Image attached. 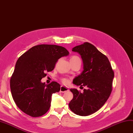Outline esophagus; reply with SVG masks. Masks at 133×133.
I'll use <instances>...</instances> for the list:
<instances>
[{
    "label": "esophagus",
    "instance_id": "34e87169",
    "mask_svg": "<svg viewBox=\"0 0 133 133\" xmlns=\"http://www.w3.org/2000/svg\"><path fill=\"white\" fill-rule=\"evenodd\" d=\"M68 90H69V89L67 87L64 86H61V88H60V92H65L66 91H68Z\"/></svg>",
    "mask_w": 133,
    "mask_h": 133
}]
</instances>
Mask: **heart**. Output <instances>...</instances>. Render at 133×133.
<instances>
[{
	"instance_id": "1",
	"label": "heart",
	"mask_w": 133,
	"mask_h": 133,
	"mask_svg": "<svg viewBox=\"0 0 133 133\" xmlns=\"http://www.w3.org/2000/svg\"><path fill=\"white\" fill-rule=\"evenodd\" d=\"M77 59L80 60V58H79L78 57H76V56L72 57L71 58V59H70V60H77ZM68 82V80L66 79H62V82L64 83H67Z\"/></svg>"
}]
</instances>
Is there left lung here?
Returning <instances> with one entry per match:
<instances>
[{"instance_id": "8db88e82", "label": "left lung", "mask_w": 133, "mask_h": 133, "mask_svg": "<svg viewBox=\"0 0 133 133\" xmlns=\"http://www.w3.org/2000/svg\"><path fill=\"white\" fill-rule=\"evenodd\" d=\"M72 51L81 55L83 64V70L74 79L73 83L86 89L82 93L76 89H70L74 97L69 107L75 114L89 116L99 110L108 99L114 72L108 58L94 45L85 42Z\"/></svg>"}]
</instances>
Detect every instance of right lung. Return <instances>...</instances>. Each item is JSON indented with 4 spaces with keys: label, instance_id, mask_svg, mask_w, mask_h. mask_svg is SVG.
<instances>
[{
    "label": "right lung",
    "instance_id": "add662e5",
    "mask_svg": "<svg viewBox=\"0 0 133 133\" xmlns=\"http://www.w3.org/2000/svg\"><path fill=\"white\" fill-rule=\"evenodd\" d=\"M64 47L53 44L32 47L19 57L10 79L15 103L25 114L32 117L45 114L50 107L52 94L59 92L56 82L46 84L41 79L54 69L58 59L69 55Z\"/></svg>",
    "mask_w": 133,
    "mask_h": 133
}]
</instances>
